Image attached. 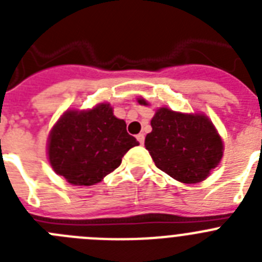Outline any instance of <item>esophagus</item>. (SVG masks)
<instances>
[{
	"label": "esophagus",
	"instance_id": "obj_1",
	"mask_svg": "<svg viewBox=\"0 0 262 262\" xmlns=\"http://www.w3.org/2000/svg\"><path fill=\"white\" fill-rule=\"evenodd\" d=\"M136 139H138V142L140 143V144H144V135L143 134H139V135H136Z\"/></svg>",
	"mask_w": 262,
	"mask_h": 262
}]
</instances>
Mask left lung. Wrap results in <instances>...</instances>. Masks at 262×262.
Here are the masks:
<instances>
[{
  "label": "left lung",
  "mask_w": 262,
  "mask_h": 262,
  "mask_svg": "<svg viewBox=\"0 0 262 262\" xmlns=\"http://www.w3.org/2000/svg\"><path fill=\"white\" fill-rule=\"evenodd\" d=\"M140 105L147 101L139 98ZM144 145L163 172L184 184L207 178L223 156V142L205 114H182L160 107L151 120Z\"/></svg>",
  "instance_id": "obj_1"
}]
</instances>
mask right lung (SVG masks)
Returning <instances> with one entry per match:
<instances>
[{
    "label": "right lung",
    "mask_w": 262,
    "mask_h": 262,
    "mask_svg": "<svg viewBox=\"0 0 262 262\" xmlns=\"http://www.w3.org/2000/svg\"><path fill=\"white\" fill-rule=\"evenodd\" d=\"M138 144L110 103H99L60 117L48 136V159L69 184L92 186L117 169L126 152Z\"/></svg>",
    "instance_id": "right-lung-1"
}]
</instances>
